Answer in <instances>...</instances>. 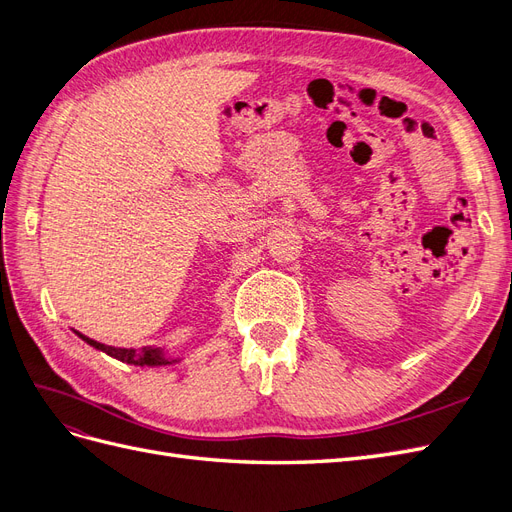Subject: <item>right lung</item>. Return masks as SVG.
I'll use <instances>...</instances> for the list:
<instances>
[{"label": "right lung", "mask_w": 512, "mask_h": 512, "mask_svg": "<svg viewBox=\"0 0 512 512\" xmlns=\"http://www.w3.org/2000/svg\"><path fill=\"white\" fill-rule=\"evenodd\" d=\"M79 335L85 344H89L91 348H96L100 352H106L108 356H113V359L121 361V363H128V365H138V367H166V365H175L181 363L183 356H173L168 352L166 346H143V348H115V346H106L96 342V339H91L79 331H74Z\"/></svg>", "instance_id": "1"}]
</instances>
